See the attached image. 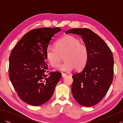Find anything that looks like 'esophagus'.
<instances>
[{
	"label": "esophagus",
	"mask_w": 123,
	"mask_h": 123,
	"mask_svg": "<svg viewBox=\"0 0 123 123\" xmlns=\"http://www.w3.org/2000/svg\"><path fill=\"white\" fill-rule=\"evenodd\" d=\"M67 74H63V73H62V76L63 78H65L67 76Z\"/></svg>",
	"instance_id": "esophagus-1"
}]
</instances>
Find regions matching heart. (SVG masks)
<instances>
[{"label":"heart","mask_w":123,"mask_h":123,"mask_svg":"<svg viewBox=\"0 0 123 123\" xmlns=\"http://www.w3.org/2000/svg\"><path fill=\"white\" fill-rule=\"evenodd\" d=\"M63 56L64 62L59 69L63 71H70L74 68L79 70L87 63L88 53L87 47L80 44L75 37L68 35L57 40L55 47L48 46L45 51L47 60L52 67L57 68L61 61V55Z\"/></svg>","instance_id":"obj_1"}]
</instances>
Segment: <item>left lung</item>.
<instances>
[{"label":"left lung","instance_id":"1","mask_svg":"<svg viewBox=\"0 0 123 123\" xmlns=\"http://www.w3.org/2000/svg\"><path fill=\"white\" fill-rule=\"evenodd\" d=\"M66 33L81 36L88 53L84 68L72 75L73 96L81 106L95 105L104 98L113 82V54L103 39L89 29L73 28Z\"/></svg>","mask_w":123,"mask_h":123}]
</instances>
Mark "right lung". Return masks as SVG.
I'll use <instances>...</instances> for the list:
<instances>
[{
    "instance_id": "add662e5",
    "label": "right lung",
    "mask_w": 123,
    "mask_h": 123,
    "mask_svg": "<svg viewBox=\"0 0 123 123\" xmlns=\"http://www.w3.org/2000/svg\"><path fill=\"white\" fill-rule=\"evenodd\" d=\"M59 27L40 28L23 36L9 58V77L17 95L32 106L43 105L49 100L61 78L59 72L48 73L45 51Z\"/></svg>"
}]
</instances>
